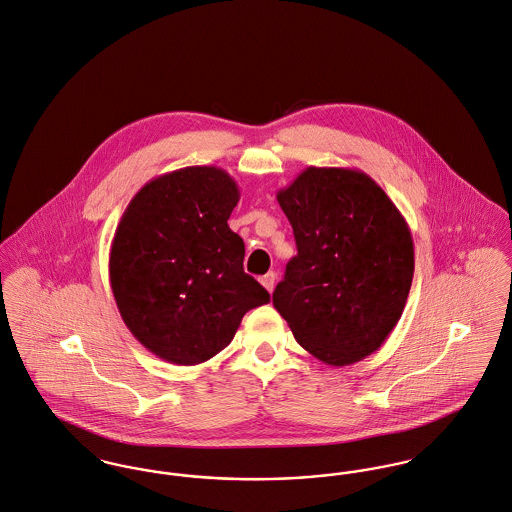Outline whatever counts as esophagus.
<instances>
[{"label":"esophagus","instance_id":"1","mask_svg":"<svg viewBox=\"0 0 512 512\" xmlns=\"http://www.w3.org/2000/svg\"><path fill=\"white\" fill-rule=\"evenodd\" d=\"M260 281H262V285L272 293V291H274V285H276V274H274V272H268L266 276L260 278Z\"/></svg>","mask_w":512,"mask_h":512}]
</instances>
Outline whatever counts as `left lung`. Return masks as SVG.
Listing matches in <instances>:
<instances>
[{
    "label": "left lung",
    "instance_id": "8db88e82",
    "mask_svg": "<svg viewBox=\"0 0 512 512\" xmlns=\"http://www.w3.org/2000/svg\"><path fill=\"white\" fill-rule=\"evenodd\" d=\"M297 256L274 307L295 340L328 366L373 354L399 323L415 272L407 221L360 170L307 168L278 191Z\"/></svg>",
    "mask_w": 512,
    "mask_h": 512
}]
</instances>
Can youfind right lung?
Returning <instances> with one entry per match:
<instances>
[{"label":"right lung","instance_id":"obj_1","mask_svg":"<svg viewBox=\"0 0 512 512\" xmlns=\"http://www.w3.org/2000/svg\"><path fill=\"white\" fill-rule=\"evenodd\" d=\"M240 199L217 166L150 180L127 205L109 252V279L127 328L154 356L195 366L231 340L242 317L270 303L244 274V242L229 229Z\"/></svg>","mask_w":512,"mask_h":512}]
</instances>
